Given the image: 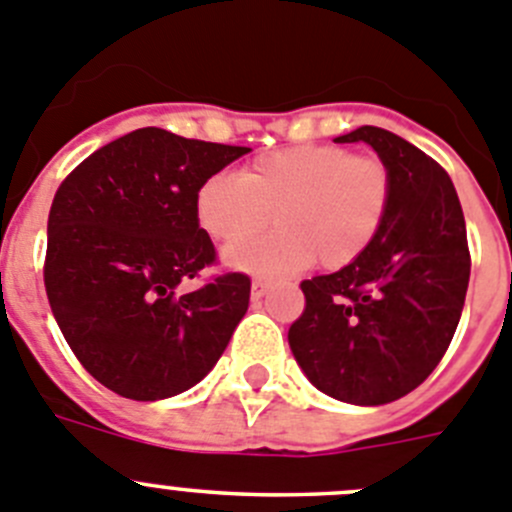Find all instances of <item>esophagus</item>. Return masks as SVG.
I'll return each instance as SVG.
<instances>
[{
    "label": "esophagus",
    "instance_id": "34e87169",
    "mask_svg": "<svg viewBox=\"0 0 512 512\" xmlns=\"http://www.w3.org/2000/svg\"><path fill=\"white\" fill-rule=\"evenodd\" d=\"M267 290H270L267 280H252V301H260L262 296H267Z\"/></svg>",
    "mask_w": 512,
    "mask_h": 512
}]
</instances>
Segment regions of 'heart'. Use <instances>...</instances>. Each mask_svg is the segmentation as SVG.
<instances>
[{"mask_svg":"<svg viewBox=\"0 0 512 512\" xmlns=\"http://www.w3.org/2000/svg\"><path fill=\"white\" fill-rule=\"evenodd\" d=\"M393 176L375 155L339 145H293L257 155L239 178L214 173L196 191V219L219 245L278 224L273 234L229 247L227 262L260 278L303 267L342 270L365 255L385 227Z\"/></svg>","mask_w":512,"mask_h":512,"instance_id":"b5f03b06","label":"heart"}]
</instances>
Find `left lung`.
Returning <instances> with one entry per match:
<instances>
[{
    "label": "left lung",
    "instance_id": "8db88e82",
    "mask_svg": "<svg viewBox=\"0 0 512 512\" xmlns=\"http://www.w3.org/2000/svg\"><path fill=\"white\" fill-rule=\"evenodd\" d=\"M336 142L375 147L393 176V204L357 262L303 280L306 306L288 344L321 393L382 405L416 390L449 349L472 267L467 227L449 173L416 145L380 127Z\"/></svg>",
    "mask_w": 512,
    "mask_h": 512
}]
</instances>
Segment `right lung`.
<instances>
[{"label": "right lung", "instance_id": "add662e5", "mask_svg": "<svg viewBox=\"0 0 512 512\" xmlns=\"http://www.w3.org/2000/svg\"><path fill=\"white\" fill-rule=\"evenodd\" d=\"M250 147L142 127L99 147L66 176L48 216L45 293L68 347L122 398L193 388L250 306V275L216 273L196 191Z\"/></svg>", "mask_w": 512, "mask_h": 512}]
</instances>
